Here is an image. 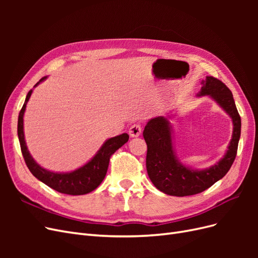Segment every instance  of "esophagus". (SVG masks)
<instances>
[{
    "instance_id": "1",
    "label": "esophagus",
    "mask_w": 258,
    "mask_h": 258,
    "mask_svg": "<svg viewBox=\"0 0 258 258\" xmlns=\"http://www.w3.org/2000/svg\"><path fill=\"white\" fill-rule=\"evenodd\" d=\"M142 132V127L140 123H134L132 126L129 128V135L131 138H137Z\"/></svg>"
}]
</instances>
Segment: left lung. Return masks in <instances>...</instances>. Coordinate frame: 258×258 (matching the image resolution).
Returning <instances> with one entry per match:
<instances>
[{"mask_svg":"<svg viewBox=\"0 0 258 258\" xmlns=\"http://www.w3.org/2000/svg\"><path fill=\"white\" fill-rule=\"evenodd\" d=\"M198 97L209 96L232 119V138L224 157L214 166L196 170L184 166L176 157L172 143V127L165 116L146 123L143 137L147 145L146 170L152 183L170 196L184 197L202 192L223 178L235 161L241 135V118L229 88L213 76L202 81Z\"/></svg>","mask_w":258,"mask_h":258,"instance_id":"left-lung-1","label":"left lung"}]
</instances>
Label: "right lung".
<instances>
[{
  "instance_id": "obj_1",
  "label": "right lung",
  "mask_w": 258,
  "mask_h": 258,
  "mask_svg": "<svg viewBox=\"0 0 258 258\" xmlns=\"http://www.w3.org/2000/svg\"><path fill=\"white\" fill-rule=\"evenodd\" d=\"M46 79H47L46 76L43 77L40 82L35 84L34 87H36L38 84ZM31 93H32V89L28 92L25 103H23V106L19 113L17 128L21 153L31 173L37 179H40L41 182L49 186L50 188L62 194L79 196V195H85L95 190L105 177L111 156L124 143L128 142L129 136L127 134H122L106 140L104 144L101 146L100 150L95 155V157L89 160L86 165L72 171V172L59 173L46 170L38 165V163H36L32 156L30 155L25 141V134H23V114H25L26 106L31 97Z\"/></svg>"
}]
</instances>
